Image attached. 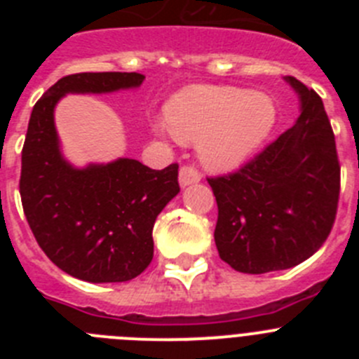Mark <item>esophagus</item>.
<instances>
[{
    "label": "esophagus",
    "instance_id": "1",
    "mask_svg": "<svg viewBox=\"0 0 359 359\" xmlns=\"http://www.w3.org/2000/svg\"><path fill=\"white\" fill-rule=\"evenodd\" d=\"M199 180H201V174H199L198 169H194L192 165H183L182 169H180V185L182 187L194 185Z\"/></svg>",
    "mask_w": 359,
    "mask_h": 359
}]
</instances>
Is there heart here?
<instances>
[{
    "label": "heart",
    "mask_w": 359,
    "mask_h": 359,
    "mask_svg": "<svg viewBox=\"0 0 359 359\" xmlns=\"http://www.w3.org/2000/svg\"><path fill=\"white\" fill-rule=\"evenodd\" d=\"M167 123L154 129L182 142L199 140V156L212 170L243 163L273 129L277 109L266 93L228 86H192L167 106Z\"/></svg>",
    "instance_id": "b5f03b06"
}]
</instances>
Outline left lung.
<instances>
[{
	"label": "left lung",
	"mask_w": 359,
	"mask_h": 359,
	"mask_svg": "<svg viewBox=\"0 0 359 359\" xmlns=\"http://www.w3.org/2000/svg\"><path fill=\"white\" fill-rule=\"evenodd\" d=\"M300 116L237 172L208 177L219 257L241 273L300 264L331 233L340 198V163L331 122L315 90L294 77Z\"/></svg>",
	"instance_id": "obj_1"
}]
</instances>
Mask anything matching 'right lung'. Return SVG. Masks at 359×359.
I'll list each match as a JSON object with an SVG mask.
<instances>
[{"label":"right lung","mask_w":359,"mask_h":359,"mask_svg":"<svg viewBox=\"0 0 359 359\" xmlns=\"http://www.w3.org/2000/svg\"><path fill=\"white\" fill-rule=\"evenodd\" d=\"M144 79L135 72L75 73L32 109L19 180L25 215L50 261L81 280L126 282L151 264L154 221L180 192L177 163L154 170L118 158L77 169L62 156L53 109L66 93H113Z\"/></svg>","instance_id":"obj_1"}]
</instances>
